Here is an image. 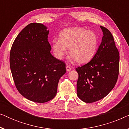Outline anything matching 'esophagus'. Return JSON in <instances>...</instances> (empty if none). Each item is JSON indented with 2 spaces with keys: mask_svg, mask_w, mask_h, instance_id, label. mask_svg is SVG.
<instances>
[{
  "mask_svg": "<svg viewBox=\"0 0 129 129\" xmlns=\"http://www.w3.org/2000/svg\"><path fill=\"white\" fill-rule=\"evenodd\" d=\"M71 70H72V68H70V66H66V70H67V72H70Z\"/></svg>",
  "mask_w": 129,
  "mask_h": 129,
  "instance_id": "esophagus-1",
  "label": "esophagus"
}]
</instances>
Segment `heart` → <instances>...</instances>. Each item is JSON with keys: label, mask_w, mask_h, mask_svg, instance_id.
<instances>
[{"label": "heart", "mask_w": 129, "mask_h": 129, "mask_svg": "<svg viewBox=\"0 0 129 129\" xmlns=\"http://www.w3.org/2000/svg\"><path fill=\"white\" fill-rule=\"evenodd\" d=\"M98 38L92 31L80 27L67 28L60 33L59 39L52 42V49L57 59H61L69 49V54L79 64L90 60L96 54Z\"/></svg>", "instance_id": "b5f03b06"}]
</instances>
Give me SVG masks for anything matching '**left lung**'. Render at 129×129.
I'll return each mask as SVG.
<instances>
[{"label":"left lung","instance_id":"8db88e82","mask_svg":"<svg viewBox=\"0 0 129 129\" xmlns=\"http://www.w3.org/2000/svg\"><path fill=\"white\" fill-rule=\"evenodd\" d=\"M103 36L93 59L76 69L79 74L77 95L86 103L102 99L112 90L119 72V53L108 29L100 26Z\"/></svg>","mask_w":129,"mask_h":129}]
</instances>
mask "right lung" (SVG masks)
<instances>
[{"label":"right lung","instance_id":"1","mask_svg":"<svg viewBox=\"0 0 129 129\" xmlns=\"http://www.w3.org/2000/svg\"><path fill=\"white\" fill-rule=\"evenodd\" d=\"M49 30L41 23L26 26L17 35L10 53V67L16 87L24 98L45 103L57 93L66 65L50 53Z\"/></svg>","mask_w":129,"mask_h":129}]
</instances>
